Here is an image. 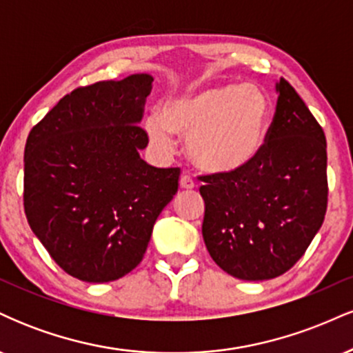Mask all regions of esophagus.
Segmentation results:
<instances>
[{"mask_svg":"<svg viewBox=\"0 0 353 353\" xmlns=\"http://www.w3.org/2000/svg\"><path fill=\"white\" fill-rule=\"evenodd\" d=\"M181 188L182 189H194V188H196V181L192 179V176H190L189 172H184L181 176Z\"/></svg>","mask_w":353,"mask_h":353,"instance_id":"obj_1","label":"esophagus"}]
</instances>
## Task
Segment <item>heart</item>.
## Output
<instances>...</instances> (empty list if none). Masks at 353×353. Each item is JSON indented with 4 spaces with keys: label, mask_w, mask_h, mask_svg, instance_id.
I'll return each instance as SVG.
<instances>
[{
    "label": "heart",
    "mask_w": 353,
    "mask_h": 353,
    "mask_svg": "<svg viewBox=\"0 0 353 353\" xmlns=\"http://www.w3.org/2000/svg\"><path fill=\"white\" fill-rule=\"evenodd\" d=\"M270 104L254 84H216L165 101L145 117V131L161 149H171L174 132L188 137V152L209 172L244 168L264 144Z\"/></svg>",
    "instance_id": "1"
}]
</instances>
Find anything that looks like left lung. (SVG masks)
Returning <instances> with one entry per match:
<instances>
[{"instance_id":"obj_1","label":"left lung","mask_w":353,"mask_h":353,"mask_svg":"<svg viewBox=\"0 0 353 353\" xmlns=\"http://www.w3.org/2000/svg\"><path fill=\"white\" fill-rule=\"evenodd\" d=\"M274 119L244 168L201 176L202 236L210 257L242 281L285 274L322 228L329 202L322 125L281 78Z\"/></svg>"}]
</instances>
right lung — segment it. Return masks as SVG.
<instances>
[{"instance_id": "obj_1", "label": "right lung", "mask_w": 353, "mask_h": 353, "mask_svg": "<svg viewBox=\"0 0 353 353\" xmlns=\"http://www.w3.org/2000/svg\"><path fill=\"white\" fill-rule=\"evenodd\" d=\"M152 76L76 88L31 129L24 214L52 261L84 282H111L143 261L156 219L179 188V168L139 157Z\"/></svg>"}]
</instances>
